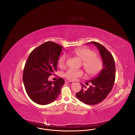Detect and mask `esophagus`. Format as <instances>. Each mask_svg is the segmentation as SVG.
Here are the masks:
<instances>
[{"mask_svg":"<svg viewBox=\"0 0 135 135\" xmlns=\"http://www.w3.org/2000/svg\"><path fill=\"white\" fill-rule=\"evenodd\" d=\"M66 83L68 84L69 85H72V84H73V82L70 81H66Z\"/></svg>","mask_w":135,"mask_h":135,"instance_id":"1","label":"esophagus"}]
</instances>
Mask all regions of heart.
<instances>
[{"instance_id":"1","label":"heart","mask_w":135,"mask_h":135,"mask_svg":"<svg viewBox=\"0 0 135 135\" xmlns=\"http://www.w3.org/2000/svg\"><path fill=\"white\" fill-rule=\"evenodd\" d=\"M73 54L83 61V66L87 75L94 76L98 75L103 68V62L96 53L93 50L86 48H80L75 50ZM66 56L62 55L59 60V65L60 68H64L65 65ZM83 75L81 70L73 69L68 70L64 74V77L69 80H74L78 77Z\"/></svg>"}]
</instances>
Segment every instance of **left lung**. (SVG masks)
Here are the masks:
<instances>
[{"mask_svg":"<svg viewBox=\"0 0 135 135\" xmlns=\"http://www.w3.org/2000/svg\"><path fill=\"white\" fill-rule=\"evenodd\" d=\"M88 44H93L97 48L102 59L103 68L97 76L87 81L86 84H91L89 88L85 89L86 87L80 84L81 89L76 96L85 104L95 105L104 100L111 92L115 79V65L112 54L103 45L95 41Z\"/></svg>","mask_w":135,"mask_h":135,"instance_id":"8db88e82","label":"left lung"}]
</instances>
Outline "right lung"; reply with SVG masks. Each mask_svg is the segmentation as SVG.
<instances>
[{
	"label": "right lung",
	"mask_w": 135,
	"mask_h": 135,
	"mask_svg": "<svg viewBox=\"0 0 135 135\" xmlns=\"http://www.w3.org/2000/svg\"><path fill=\"white\" fill-rule=\"evenodd\" d=\"M63 47L47 41L30 54L23 70V81L25 90L34 102L46 105L54 102L61 93L64 80L49 81V77L57 71L58 59Z\"/></svg>",
	"instance_id": "add662e5"
}]
</instances>
